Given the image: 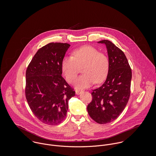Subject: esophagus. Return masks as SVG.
<instances>
[{"mask_svg": "<svg viewBox=\"0 0 156 156\" xmlns=\"http://www.w3.org/2000/svg\"><path fill=\"white\" fill-rule=\"evenodd\" d=\"M83 92V90H79V89H76V94H77V95H79V94H80L81 93H82Z\"/></svg>", "mask_w": 156, "mask_h": 156, "instance_id": "esophagus-1", "label": "esophagus"}]
</instances>
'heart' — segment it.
Listing matches in <instances>:
<instances>
[{"instance_id":"obj_1","label":"heart","mask_w":156,"mask_h":156,"mask_svg":"<svg viewBox=\"0 0 156 156\" xmlns=\"http://www.w3.org/2000/svg\"><path fill=\"white\" fill-rule=\"evenodd\" d=\"M73 56H66L62 61L61 69L67 82L75 79L79 67L83 74L78 77L74 85L77 88H86L95 82L100 83L106 77L109 67L108 58L95 47L85 45L74 50Z\"/></svg>"}]
</instances>
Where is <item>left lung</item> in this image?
Masks as SVG:
<instances>
[{
  "label": "left lung",
  "mask_w": 156,
  "mask_h": 156,
  "mask_svg": "<svg viewBox=\"0 0 156 156\" xmlns=\"http://www.w3.org/2000/svg\"><path fill=\"white\" fill-rule=\"evenodd\" d=\"M106 45L109 67L105 83L93 90L87 110L90 118L100 124L115 120L125 109L130 95L132 69L124 52L111 41L98 42Z\"/></svg>",
  "instance_id": "obj_1"
}]
</instances>
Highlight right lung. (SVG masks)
Returning a JSON list of instances; mask_svg holds the SVG:
<instances>
[{"mask_svg":"<svg viewBox=\"0 0 156 156\" xmlns=\"http://www.w3.org/2000/svg\"><path fill=\"white\" fill-rule=\"evenodd\" d=\"M70 45L51 43L40 48L26 72V98L35 116L50 126L66 118L75 91L62 77L61 64Z\"/></svg>","mask_w":156,"mask_h":156,"instance_id":"add662e5","label":"right lung"}]
</instances>
